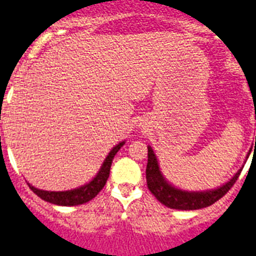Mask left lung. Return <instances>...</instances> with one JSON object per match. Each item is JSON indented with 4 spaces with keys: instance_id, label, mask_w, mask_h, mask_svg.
<instances>
[{
    "instance_id": "8db88e82",
    "label": "left lung",
    "mask_w": 256,
    "mask_h": 256,
    "mask_svg": "<svg viewBox=\"0 0 256 256\" xmlns=\"http://www.w3.org/2000/svg\"><path fill=\"white\" fill-rule=\"evenodd\" d=\"M256 118V116H255ZM256 140V138H255ZM256 147V144H255ZM148 148V159H147V168H146V180L147 186L150 192L156 197L158 201H160L163 205L171 208V209H180V210H196V209H202V208L210 206L216 201H218L221 197H224L226 193L229 192L232 186L236 184L240 175V171L230 178V182L224 184L217 189H212L206 192H188V190H182L175 186H172L167 180L163 178L159 168L158 159L154 154L151 147ZM248 158V156H247Z\"/></svg>"
}]
</instances>
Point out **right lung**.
Returning a JSON list of instances; mask_svg holds the SVG:
<instances>
[{"label":"right lung","mask_w":256,"mask_h":256,"mask_svg":"<svg viewBox=\"0 0 256 256\" xmlns=\"http://www.w3.org/2000/svg\"><path fill=\"white\" fill-rule=\"evenodd\" d=\"M124 144V142L118 143L117 146L113 147V150L110 151L109 155L106 156L105 162H104L102 167L98 171V174L96 175L92 182L85 184V186H80L78 189H72V190H64V192H50V190H42V189L35 188V186H30V189L32 192L39 196L42 200L47 201V202L55 204V205H63V206H74V205H81L90 201L94 198L101 189L105 186L106 180L109 178L110 167H112V162H113L116 154L118 152V150L121 148Z\"/></svg>","instance_id":"1"}]
</instances>
